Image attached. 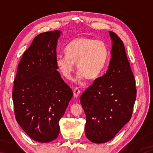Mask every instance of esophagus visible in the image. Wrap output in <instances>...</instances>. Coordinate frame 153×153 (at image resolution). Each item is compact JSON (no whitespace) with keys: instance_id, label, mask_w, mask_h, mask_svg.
Masks as SVG:
<instances>
[{"instance_id":"1","label":"esophagus","mask_w":153,"mask_h":153,"mask_svg":"<svg viewBox=\"0 0 153 153\" xmlns=\"http://www.w3.org/2000/svg\"><path fill=\"white\" fill-rule=\"evenodd\" d=\"M80 92V90L77 88V87H76V88L74 89V97L77 98V97L79 95Z\"/></svg>"}]
</instances>
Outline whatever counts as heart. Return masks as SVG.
Here are the masks:
<instances>
[{"label":"heart","mask_w":153,"mask_h":153,"mask_svg":"<svg viewBox=\"0 0 153 153\" xmlns=\"http://www.w3.org/2000/svg\"><path fill=\"white\" fill-rule=\"evenodd\" d=\"M65 51V55H58L56 64L67 79L71 78L76 63L79 79H97L102 74L108 57V47L105 42L87 37L74 38L67 45Z\"/></svg>","instance_id":"1"}]
</instances>
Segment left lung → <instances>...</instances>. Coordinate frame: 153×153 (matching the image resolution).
Instances as JSON below:
<instances>
[{"instance_id":"left-lung-1","label":"left lung","mask_w":153,"mask_h":153,"mask_svg":"<svg viewBox=\"0 0 153 153\" xmlns=\"http://www.w3.org/2000/svg\"><path fill=\"white\" fill-rule=\"evenodd\" d=\"M109 34L112 45L108 69L80 97L85 135L95 143L110 141L129 121L137 93L123 42L114 32Z\"/></svg>"}]
</instances>
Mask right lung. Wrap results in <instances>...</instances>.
Returning a JSON list of instances; mask_svg holds the SVG:
<instances>
[{
    "mask_svg": "<svg viewBox=\"0 0 153 153\" xmlns=\"http://www.w3.org/2000/svg\"><path fill=\"white\" fill-rule=\"evenodd\" d=\"M61 33L55 30L37 35L23 54L14 81L16 121L32 139L40 143L58 137V123L73 96L56 64Z\"/></svg>",
    "mask_w": 153,
    "mask_h": 153,
    "instance_id": "1",
    "label": "right lung"
}]
</instances>
